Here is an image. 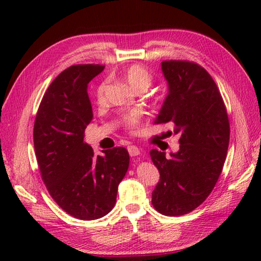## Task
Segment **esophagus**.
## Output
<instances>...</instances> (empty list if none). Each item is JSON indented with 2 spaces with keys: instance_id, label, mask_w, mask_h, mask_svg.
Here are the masks:
<instances>
[{
  "instance_id": "34e87169",
  "label": "esophagus",
  "mask_w": 261,
  "mask_h": 261,
  "mask_svg": "<svg viewBox=\"0 0 261 261\" xmlns=\"http://www.w3.org/2000/svg\"><path fill=\"white\" fill-rule=\"evenodd\" d=\"M127 151H129L130 156H138V154H140V149L137 146H129L127 147Z\"/></svg>"
}]
</instances>
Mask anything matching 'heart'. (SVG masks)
Listing matches in <instances>:
<instances>
[{
    "mask_svg": "<svg viewBox=\"0 0 261 261\" xmlns=\"http://www.w3.org/2000/svg\"><path fill=\"white\" fill-rule=\"evenodd\" d=\"M122 79H123L127 85H130L135 90H146L151 84L152 77L149 74V71L139 65H132L127 67L123 73H122ZM104 91L105 84L102 83L98 85L96 90V101L97 103H102L104 101ZM142 113L140 111L134 110L130 111L129 113L122 116V123L127 127H136L141 121Z\"/></svg>",
    "mask_w": 261,
    "mask_h": 261,
    "instance_id": "heart-1",
    "label": "heart"
}]
</instances>
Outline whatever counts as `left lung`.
Returning <instances> with one entry per match:
<instances>
[{"mask_svg": "<svg viewBox=\"0 0 261 261\" xmlns=\"http://www.w3.org/2000/svg\"><path fill=\"white\" fill-rule=\"evenodd\" d=\"M162 70L168 93L154 124L174 125L179 150L170 157L150 150L160 174L151 202L159 213L177 216L196 208L212 192L225 162L230 124L219 88L203 67L166 60Z\"/></svg>", "mask_w": 261, "mask_h": 261, "instance_id": "1", "label": "left lung"}]
</instances>
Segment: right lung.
Returning <instances> with one entry per match:
<instances>
[{"label": "right lung", "instance_id": "add662e5", "mask_svg": "<svg viewBox=\"0 0 261 261\" xmlns=\"http://www.w3.org/2000/svg\"><path fill=\"white\" fill-rule=\"evenodd\" d=\"M103 69L74 65L62 71L43 95L33 127L37 162L49 194L66 213L86 221L113 208L130 162L123 147L96 157L84 141L93 118L87 86Z\"/></svg>", "mask_w": 261, "mask_h": 261}]
</instances>
